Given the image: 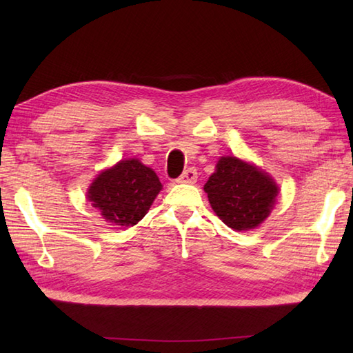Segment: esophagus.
I'll return each mask as SVG.
<instances>
[{"mask_svg": "<svg viewBox=\"0 0 353 353\" xmlns=\"http://www.w3.org/2000/svg\"><path fill=\"white\" fill-rule=\"evenodd\" d=\"M179 183H196L197 182V170L188 168L182 172V176L177 179Z\"/></svg>", "mask_w": 353, "mask_h": 353, "instance_id": "34e87169", "label": "esophagus"}]
</instances>
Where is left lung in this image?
I'll list each match as a JSON object with an SVG mask.
<instances>
[{
  "label": "left lung",
  "mask_w": 353,
  "mask_h": 353,
  "mask_svg": "<svg viewBox=\"0 0 353 353\" xmlns=\"http://www.w3.org/2000/svg\"><path fill=\"white\" fill-rule=\"evenodd\" d=\"M203 190L214 212L235 230L258 228L272 212L279 194L265 171L235 156L220 157Z\"/></svg>",
  "instance_id": "8db88e82"
}]
</instances>
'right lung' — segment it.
I'll use <instances>...</instances> for the list:
<instances>
[{"mask_svg":"<svg viewBox=\"0 0 353 353\" xmlns=\"http://www.w3.org/2000/svg\"><path fill=\"white\" fill-rule=\"evenodd\" d=\"M161 190L162 183L152 168L138 159H124L101 171L86 196L108 223L130 228L148 212Z\"/></svg>","mask_w":353,"mask_h":353,"instance_id":"right-lung-1","label":"right lung"}]
</instances>
